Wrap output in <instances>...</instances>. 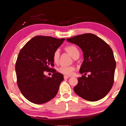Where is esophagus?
<instances>
[{"label": "esophagus", "mask_w": 126, "mask_h": 126, "mask_svg": "<svg viewBox=\"0 0 126 126\" xmlns=\"http://www.w3.org/2000/svg\"><path fill=\"white\" fill-rule=\"evenodd\" d=\"M69 77H70V76H66V75L64 76V79H68L69 78Z\"/></svg>", "instance_id": "34e87169"}]
</instances>
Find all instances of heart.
Wrapping results in <instances>:
<instances>
[{
    "mask_svg": "<svg viewBox=\"0 0 126 126\" xmlns=\"http://www.w3.org/2000/svg\"><path fill=\"white\" fill-rule=\"evenodd\" d=\"M65 50L72 57L74 58L77 56H79V51L78 48L74 45H68L65 47ZM60 57V51L58 49L56 50L53 53L52 58L55 63H57ZM75 70L73 66H61L58 69L60 73L65 75H71Z\"/></svg>",
    "mask_w": 126,
    "mask_h": 126,
    "instance_id": "1",
    "label": "heart"
}]
</instances>
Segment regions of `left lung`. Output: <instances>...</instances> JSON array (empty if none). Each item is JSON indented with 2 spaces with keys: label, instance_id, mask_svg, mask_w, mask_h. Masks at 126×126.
Listing matches in <instances>:
<instances>
[{
  "label": "left lung",
  "instance_id": "obj_1",
  "mask_svg": "<svg viewBox=\"0 0 126 126\" xmlns=\"http://www.w3.org/2000/svg\"><path fill=\"white\" fill-rule=\"evenodd\" d=\"M66 41L75 44L83 52L84 61L79 73L89 72L82 75L74 88L77 95L89 101H97L104 97L114 83L116 62L113 50L103 39L92 33L76 36Z\"/></svg>",
  "mask_w": 126,
  "mask_h": 126
}]
</instances>
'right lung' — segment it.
<instances>
[{
	"label": "right lung",
	"mask_w": 126,
	"mask_h": 126,
	"mask_svg": "<svg viewBox=\"0 0 126 126\" xmlns=\"http://www.w3.org/2000/svg\"><path fill=\"white\" fill-rule=\"evenodd\" d=\"M65 39L37 36L20 50L15 66L17 84L23 96L31 102L45 103L57 95L64 77L50 67L54 66L53 52ZM51 70L54 73L51 78L44 74Z\"/></svg>",
	"instance_id": "obj_1"
}]
</instances>
